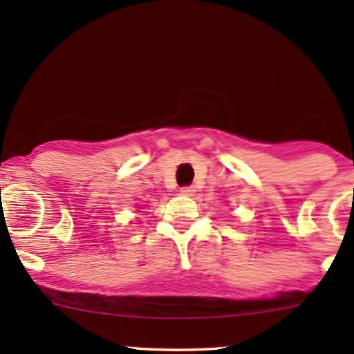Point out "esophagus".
<instances>
[{
  "mask_svg": "<svg viewBox=\"0 0 354 354\" xmlns=\"http://www.w3.org/2000/svg\"><path fill=\"white\" fill-rule=\"evenodd\" d=\"M193 193H195V188H193V186H183V188H181V195L192 196Z\"/></svg>",
  "mask_w": 354,
  "mask_h": 354,
  "instance_id": "obj_1",
  "label": "esophagus"
}]
</instances>
